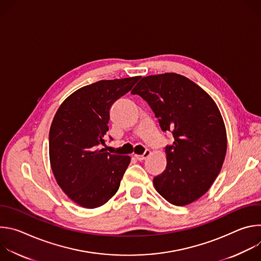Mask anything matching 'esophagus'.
<instances>
[{"instance_id":"esophagus-1","label":"esophagus","mask_w":261,"mask_h":261,"mask_svg":"<svg viewBox=\"0 0 261 261\" xmlns=\"http://www.w3.org/2000/svg\"><path fill=\"white\" fill-rule=\"evenodd\" d=\"M151 151H148V150H146L145 152H144V154L143 155H134V157L138 160V161H142V160H144V159H146L147 157H150L151 156Z\"/></svg>"}]
</instances>
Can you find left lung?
I'll use <instances>...</instances> for the list:
<instances>
[{
	"label": "left lung",
	"mask_w": 261,
	"mask_h": 261,
	"mask_svg": "<svg viewBox=\"0 0 261 261\" xmlns=\"http://www.w3.org/2000/svg\"><path fill=\"white\" fill-rule=\"evenodd\" d=\"M153 109L163 131H170L166 168L154 177L157 192L171 204L188 205L204 195L224 162L227 135L213 98L176 73L143 77L132 90Z\"/></svg>",
	"instance_id": "8db88e82"
}]
</instances>
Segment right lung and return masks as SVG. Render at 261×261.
<instances>
[{
  "label": "right lung",
  "instance_id": "add662e5",
  "mask_svg": "<svg viewBox=\"0 0 261 261\" xmlns=\"http://www.w3.org/2000/svg\"><path fill=\"white\" fill-rule=\"evenodd\" d=\"M140 76L100 81L83 87L60 105L49 130V161L63 192L86 208L105 204L119 190L130 156L100 148L109 109Z\"/></svg>",
  "mask_w": 261,
  "mask_h": 261
}]
</instances>
